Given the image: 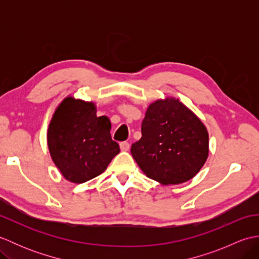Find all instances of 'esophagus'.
Segmentation results:
<instances>
[{
    "mask_svg": "<svg viewBox=\"0 0 259 259\" xmlns=\"http://www.w3.org/2000/svg\"><path fill=\"white\" fill-rule=\"evenodd\" d=\"M120 149H121V151H129V149H130L129 142H126V141L121 142V144H120Z\"/></svg>",
    "mask_w": 259,
    "mask_h": 259,
    "instance_id": "esophagus-1",
    "label": "esophagus"
}]
</instances>
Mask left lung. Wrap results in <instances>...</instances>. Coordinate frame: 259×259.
Instances as JSON below:
<instances>
[{
  "mask_svg": "<svg viewBox=\"0 0 259 259\" xmlns=\"http://www.w3.org/2000/svg\"><path fill=\"white\" fill-rule=\"evenodd\" d=\"M141 135L131 146V155L147 177L161 185H179L194 178L208 158L206 125L174 97L148 106Z\"/></svg>",
  "mask_w": 259,
  "mask_h": 259,
  "instance_id": "1",
  "label": "left lung"
}]
</instances>
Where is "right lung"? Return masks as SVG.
I'll list each match as a JSON object with an SVG mask.
<instances>
[{
	"instance_id": "add662e5",
	"label": "right lung",
	"mask_w": 259,
	"mask_h": 259,
	"mask_svg": "<svg viewBox=\"0 0 259 259\" xmlns=\"http://www.w3.org/2000/svg\"><path fill=\"white\" fill-rule=\"evenodd\" d=\"M111 122L97 117L95 102L68 96L54 110L47 141L52 161L65 180L82 184L107 169L120 152L110 135Z\"/></svg>"
}]
</instances>
